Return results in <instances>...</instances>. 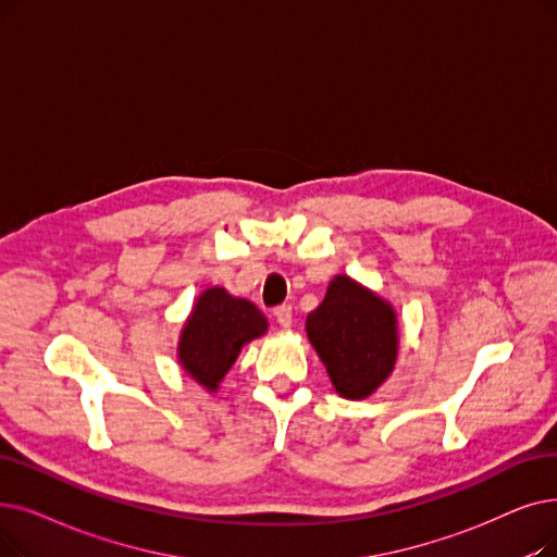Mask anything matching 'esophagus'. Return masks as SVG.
I'll use <instances>...</instances> for the list:
<instances>
[{
  "instance_id": "esophagus-1",
  "label": "esophagus",
  "mask_w": 557,
  "mask_h": 557,
  "mask_svg": "<svg viewBox=\"0 0 557 557\" xmlns=\"http://www.w3.org/2000/svg\"><path fill=\"white\" fill-rule=\"evenodd\" d=\"M273 317H275V321H277L282 327H292V321H294L292 305H280V307H275Z\"/></svg>"
}]
</instances>
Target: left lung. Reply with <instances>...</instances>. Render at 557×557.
I'll return each mask as SVG.
<instances>
[{"instance_id":"1","label":"left lung","mask_w":557,"mask_h":557,"mask_svg":"<svg viewBox=\"0 0 557 557\" xmlns=\"http://www.w3.org/2000/svg\"><path fill=\"white\" fill-rule=\"evenodd\" d=\"M305 327L336 394L344 398H369L396 367L394 307L348 275L330 282L323 302L309 313Z\"/></svg>"}]
</instances>
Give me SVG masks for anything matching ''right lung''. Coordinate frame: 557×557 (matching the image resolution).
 <instances>
[{"instance_id": "right-lung-1", "label": "right lung", "mask_w": 557, "mask_h": 557, "mask_svg": "<svg viewBox=\"0 0 557 557\" xmlns=\"http://www.w3.org/2000/svg\"><path fill=\"white\" fill-rule=\"evenodd\" d=\"M269 321L246 298L230 296L223 286H211L193 305L177 344L182 369L207 392L219 389L240 348L265 334Z\"/></svg>"}]
</instances>
